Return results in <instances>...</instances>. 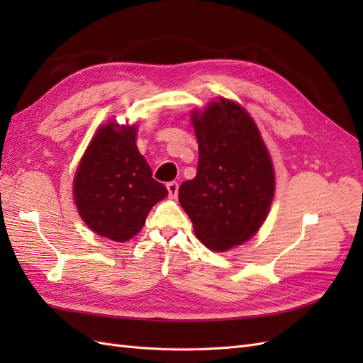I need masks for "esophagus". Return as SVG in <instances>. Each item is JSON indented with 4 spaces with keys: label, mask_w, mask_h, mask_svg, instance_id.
<instances>
[{
    "label": "esophagus",
    "mask_w": 363,
    "mask_h": 363,
    "mask_svg": "<svg viewBox=\"0 0 363 363\" xmlns=\"http://www.w3.org/2000/svg\"><path fill=\"white\" fill-rule=\"evenodd\" d=\"M167 189H168V194H169L171 199H175V196H177V194H179V183L177 182H169L167 184Z\"/></svg>",
    "instance_id": "34e87169"
}]
</instances>
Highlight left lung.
Masks as SVG:
<instances>
[{
	"label": "left lung",
	"mask_w": 363,
	"mask_h": 363,
	"mask_svg": "<svg viewBox=\"0 0 363 363\" xmlns=\"http://www.w3.org/2000/svg\"><path fill=\"white\" fill-rule=\"evenodd\" d=\"M199 168L182 183L179 201L194 232L212 251L247 242L274 199V168L259 128L244 107L219 98L192 112Z\"/></svg>",
	"instance_id": "8db88e82"
}]
</instances>
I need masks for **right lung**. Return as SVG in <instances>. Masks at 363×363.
<instances>
[{
    "label": "right lung",
    "mask_w": 363,
    "mask_h": 363,
    "mask_svg": "<svg viewBox=\"0 0 363 363\" xmlns=\"http://www.w3.org/2000/svg\"><path fill=\"white\" fill-rule=\"evenodd\" d=\"M167 195L136 147V125L111 121L96 130L74 177L75 206L87 227L125 242Z\"/></svg>",
    "instance_id": "add662e5"
}]
</instances>
